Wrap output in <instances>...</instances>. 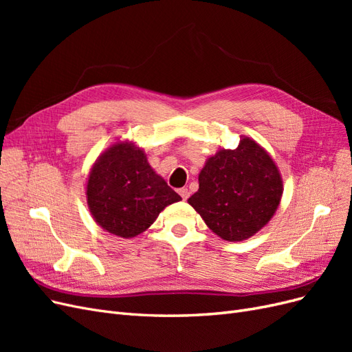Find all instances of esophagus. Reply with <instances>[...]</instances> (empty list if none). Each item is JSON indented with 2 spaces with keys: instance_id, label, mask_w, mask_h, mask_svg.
<instances>
[{
  "instance_id": "esophagus-1",
  "label": "esophagus",
  "mask_w": 352,
  "mask_h": 352,
  "mask_svg": "<svg viewBox=\"0 0 352 352\" xmlns=\"http://www.w3.org/2000/svg\"><path fill=\"white\" fill-rule=\"evenodd\" d=\"M179 195L182 197L184 199H188V197H189V189H188V188H180V189H179Z\"/></svg>"
}]
</instances>
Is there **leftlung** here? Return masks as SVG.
Instances as JSON below:
<instances>
[{
    "instance_id": "8db88e82",
    "label": "left lung",
    "mask_w": 352,
    "mask_h": 352,
    "mask_svg": "<svg viewBox=\"0 0 352 352\" xmlns=\"http://www.w3.org/2000/svg\"><path fill=\"white\" fill-rule=\"evenodd\" d=\"M199 189L189 197L206 225L226 241L257 233L278 208L282 179L270 155L245 138L236 150H220L199 173Z\"/></svg>"
}]
</instances>
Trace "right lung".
Here are the masks:
<instances>
[{"label":"right lung","mask_w":352,"mask_h":352,"mask_svg":"<svg viewBox=\"0 0 352 352\" xmlns=\"http://www.w3.org/2000/svg\"><path fill=\"white\" fill-rule=\"evenodd\" d=\"M95 221L113 235L133 238L160 211L182 198L155 175L141 148L114 144L94 164L87 186Z\"/></svg>","instance_id":"right-lung-1"}]
</instances>
